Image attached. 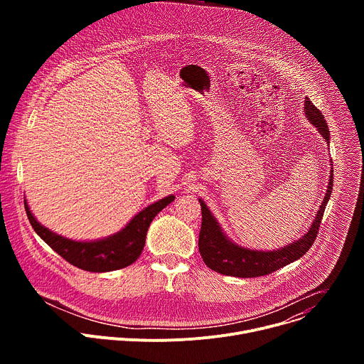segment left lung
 I'll return each instance as SVG.
<instances>
[{
  "label": "left lung",
  "mask_w": 364,
  "mask_h": 364,
  "mask_svg": "<svg viewBox=\"0 0 364 364\" xmlns=\"http://www.w3.org/2000/svg\"><path fill=\"white\" fill-rule=\"evenodd\" d=\"M304 111L308 121L316 125L324 139L330 141V131L324 115L317 109L311 99L305 97ZM333 173V170H331ZM333 191V174L330 176V183L327 187L326 197L320 205V210L311 225L309 230L296 242L277 249V250H252L235 245L230 242L226 235L222 232L219 223L210 213L209 207L204 204L200 198L201 205V229L198 235V250L203 257L204 264L210 269L229 277L237 278H255V277H264L269 275L274 271L284 268L285 265L296 261L301 256H304L308 249L313 246L316 237L318 235V228L326 210V205L328 203L330 194Z\"/></svg>",
  "instance_id": "left-lung-1"
}]
</instances>
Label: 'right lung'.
Returning <instances> with one entry per match:
<instances>
[{"label": "right lung", "mask_w": 364, "mask_h": 364, "mask_svg": "<svg viewBox=\"0 0 364 364\" xmlns=\"http://www.w3.org/2000/svg\"><path fill=\"white\" fill-rule=\"evenodd\" d=\"M171 201H174V196L155 201L154 204L145 207L125 226V229L117 235L93 242H76L53 233L34 219L26 200L24 207L34 232L51 249L58 252L65 261L83 271L109 272L122 269L136 261L144 249L146 230L152 219Z\"/></svg>", "instance_id": "right-lung-1"}]
</instances>
